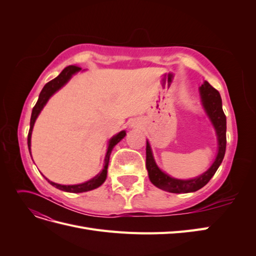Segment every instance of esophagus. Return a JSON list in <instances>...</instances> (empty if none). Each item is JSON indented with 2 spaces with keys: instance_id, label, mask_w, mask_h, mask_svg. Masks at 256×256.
I'll return each instance as SVG.
<instances>
[{
  "instance_id": "esophagus-1",
  "label": "esophagus",
  "mask_w": 256,
  "mask_h": 256,
  "mask_svg": "<svg viewBox=\"0 0 256 256\" xmlns=\"http://www.w3.org/2000/svg\"><path fill=\"white\" fill-rule=\"evenodd\" d=\"M132 126H134V125H132Z\"/></svg>"
}]
</instances>
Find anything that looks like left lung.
Segmentation results:
<instances>
[{"label":"left lung","mask_w":256,"mask_h":256,"mask_svg":"<svg viewBox=\"0 0 256 256\" xmlns=\"http://www.w3.org/2000/svg\"><path fill=\"white\" fill-rule=\"evenodd\" d=\"M200 96L202 100L203 109L214 128L216 141H218V152L212 164L206 172L190 180H178L170 176L157 166L154 158L152 150L148 140L146 141V168L148 172L150 180L157 188L172 193H189L203 188L210 180L226 154V116L222 110V99L220 92L214 88L207 81L200 85Z\"/></svg>","instance_id":"left-lung-1"}]
</instances>
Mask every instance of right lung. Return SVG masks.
Masks as SVG:
<instances>
[{"mask_svg":"<svg viewBox=\"0 0 256 256\" xmlns=\"http://www.w3.org/2000/svg\"><path fill=\"white\" fill-rule=\"evenodd\" d=\"M81 70L80 67L76 66H67L63 72H62L56 79L51 80L50 82H48L47 84L44 85V88L42 90L40 97H38L37 102L35 104V106L33 108L32 111V115H30V130H28V152L30 154V138H32V131L34 128V124L38 118V115L40 114L42 110L44 109V106L47 104L48 100L56 94L58 90H60L64 85L72 78V76L76 74V72H79ZM126 136V131L122 130L120 132H118V134H115L114 136H112L109 140V144H108V148H106V154L104 157V168L102 171L98 173L95 177L90 178V180L82 182V184H60L56 182H53L51 180H49L47 177H44L46 180H48V182H50V184H52L53 187H56L62 191H66V192H72V193H80V192H86V191H90L94 190L98 187L102 186L106 178V173H108V166H109V160H110V154L111 152L113 150V147L118 144L120 140H122Z\"/></svg>","mask_w":256,"mask_h":256,"instance_id":"obj_1","label":"right lung"}]
</instances>
